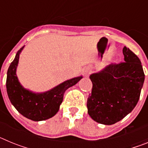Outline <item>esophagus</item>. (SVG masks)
<instances>
[{"label":"esophagus","mask_w":148,"mask_h":148,"mask_svg":"<svg viewBox=\"0 0 148 148\" xmlns=\"http://www.w3.org/2000/svg\"><path fill=\"white\" fill-rule=\"evenodd\" d=\"M82 73H83V75H84V76H88L90 73V70L89 68H85V69H84L83 70Z\"/></svg>","instance_id":"1"}]
</instances>
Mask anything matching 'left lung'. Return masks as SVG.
Masks as SVG:
<instances>
[{"mask_svg": "<svg viewBox=\"0 0 148 148\" xmlns=\"http://www.w3.org/2000/svg\"><path fill=\"white\" fill-rule=\"evenodd\" d=\"M125 61L112 64L90 75L92 92L87 99V113L94 121L106 125L121 121L138 101L145 73L138 56L126 47Z\"/></svg>", "mask_w": 148, "mask_h": 148, "instance_id": "obj_1", "label": "left lung"}]
</instances>
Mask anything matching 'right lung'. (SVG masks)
<instances>
[{
	"label": "right lung",
	"instance_id": "right-lung-1",
	"mask_svg": "<svg viewBox=\"0 0 148 148\" xmlns=\"http://www.w3.org/2000/svg\"><path fill=\"white\" fill-rule=\"evenodd\" d=\"M23 47L16 53L7 71L6 91L8 97L15 109L24 117L35 121H44L52 118L59 110L65 91L73 87L82 78V76L65 81L49 91L35 93L21 85L16 75L19 56Z\"/></svg>",
	"mask_w": 148,
	"mask_h": 148
}]
</instances>
